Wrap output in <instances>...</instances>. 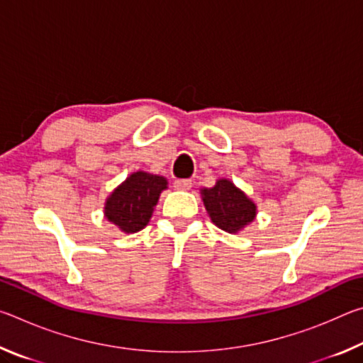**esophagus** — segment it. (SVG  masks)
Segmentation results:
<instances>
[{
	"instance_id": "1",
	"label": "esophagus",
	"mask_w": 363,
	"mask_h": 363,
	"mask_svg": "<svg viewBox=\"0 0 363 363\" xmlns=\"http://www.w3.org/2000/svg\"><path fill=\"white\" fill-rule=\"evenodd\" d=\"M174 187L177 190H189V189H192V181H190V179H176Z\"/></svg>"
}]
</instances>
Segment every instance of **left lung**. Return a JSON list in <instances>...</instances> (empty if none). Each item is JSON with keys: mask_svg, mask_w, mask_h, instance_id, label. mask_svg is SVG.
<instances>
[{"mask_svg": "<svg viewBox=\"0 0 363 363\" xmlns=\"http://www.w3.org/2000/svg\"><path fill=\"white\" fill-rule=\"evenodd\" d=\"M200 192L213 224L219 229L238 233L256 218L255 201L229 179H219L216 186Z\"/></svg>", "mask_w": 363, "mask_h": 363, "instance_id": "obj_1", "label": "left lung"}]
</instances>
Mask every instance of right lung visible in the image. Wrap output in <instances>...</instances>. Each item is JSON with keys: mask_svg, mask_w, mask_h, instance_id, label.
I'll return each mask as SVG.
<instances>
[{"mask_svg": "<svg viewBox=\"0 0 363 363\" xmlns=\"http://www.w3.org/2000/svg\"><path fill=\"white\" fill-rule=\"evenodd\" d=\"M167 187L168 181L163 176L138 171L108 195L104 214L121 232H139L149 224L160 194Z\"/></svg>", "mask_w": 363, "mask_h": 363, "instance_id": "1", "label": "right lung"}]
</instances>
